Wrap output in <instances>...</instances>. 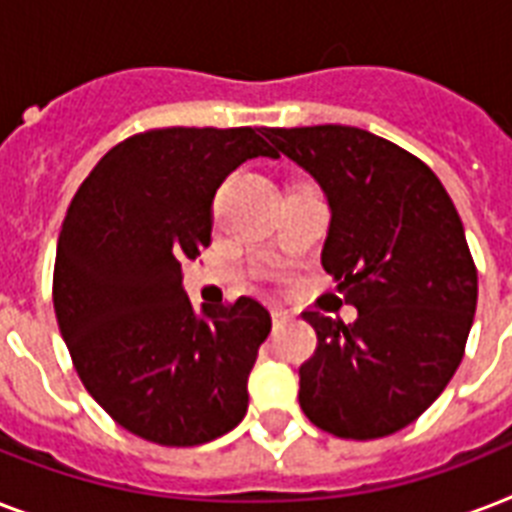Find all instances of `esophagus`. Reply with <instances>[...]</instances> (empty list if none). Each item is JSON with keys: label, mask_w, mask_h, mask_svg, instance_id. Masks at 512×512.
<instances>
[{"label": "esophagus", "mask_w": 512, "mask_h": 512, "mask_svg": "<svg viewBox=\"0 0 512 512\" xmlns=\"http://www.w3.org/2000/svg\"><path fill=\"white\" fill-rule=\"evenodd\" d=\"M273 327H281V324H287V311H281V308H273Z\"/></svg>", "instance_id": "obj_1"}]
</instances>
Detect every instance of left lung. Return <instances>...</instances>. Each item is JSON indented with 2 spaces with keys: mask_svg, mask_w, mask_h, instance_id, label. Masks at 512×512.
Wrapping results in <instances>:
<instances>
[{
  "mask_svg": "<svg viewBox=\"0 0 512 512\" xmlns=\"http://www.w3.org/2000/svg\"><path fill=\"white\" fill-rule=\"evenodd\" d=\"M329 207L324 271L353 324L305 313L319 348L300 366L316 428L369 441L406 428L449 385L478 300V273L449 193L428 164L358 127L268 130Z\"/></svg>",
  "mask_w": 512,
  "mask_h": 512,
  "instance_id": "8db88e82",
  "label": "left lung"
}]
</instances>
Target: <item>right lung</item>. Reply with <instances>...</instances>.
Here are the masks:
<instances>
[{"label": "right lung", "mask_w": 512, "mask_h": 512, "mask_svg": "<svg viewBox=\"0 0 512 512\" xmlns=\"http://www.w3.org/2000/svg\"><path fill=\"white\" fill-rule=\"evenodd\" d=\"M255 156L276 159L252 127L143 132L95 164L60 228L52 303L76 372L154 444H207L247 414L271 313L252 297L193 308L183 263L212 241L220 183Z\"/></svg>", "instance_id": "right-lung-1"}]
</instances>
